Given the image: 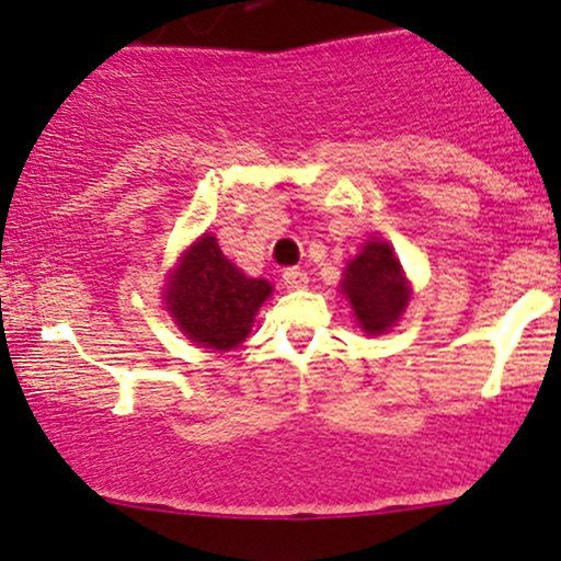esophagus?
Masks as SVG:
<instances>
[{
    "instance_id": "esophagus-1",
    "label": "esophagus",
    "mask_w": 561,
    "mask_h": 561,
    "mask_svg": "<svg viewBox=\"0 0 561 561\" xmlns=\"http://www.w3.org/2000/svg\"><path fill=\"white\" fill-rule=\"evenodd\" d=\"M283 283H286V288H305L310 278L301 267H286L283 270Z\"/></svg>"
}]
</instances>
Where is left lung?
Instances as JSON below:
<instances>
[{"instance_id":"obj_1","label":"left lung","mask_w":561,"mask_h":561,"mask_svg":"<svg viewBox=\"0 0 561 561\" xmlns=\"http://www.w3.org/2000/svg\"><path fill=\"white\" fill-rule=\"evenodd\" d=\"M342 291L347 294L365 333H383L408 305V286L389 243L370 241L347 264Z\"/></svg>"}]
</instances>
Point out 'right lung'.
I'll use <instances>...</instances> for the list:
<instances>
[{"mask_svg": "<svg viewBox=\"0 0 561 561\" xmlns=\"http://www.w3.org/2000/svg\"><path fill=\"white\" fill-rule=\"evenodd\" d=\"M270 291L267 280L247 278L225 260L217 238L204 236L174 270L167 307L193 342L225 352L249 336L254 314Z\"/></svg>", "mask_w": 561, "mask_h": 561, "instance_id": "obj_1", "label": "right lung"}]
</instances>
